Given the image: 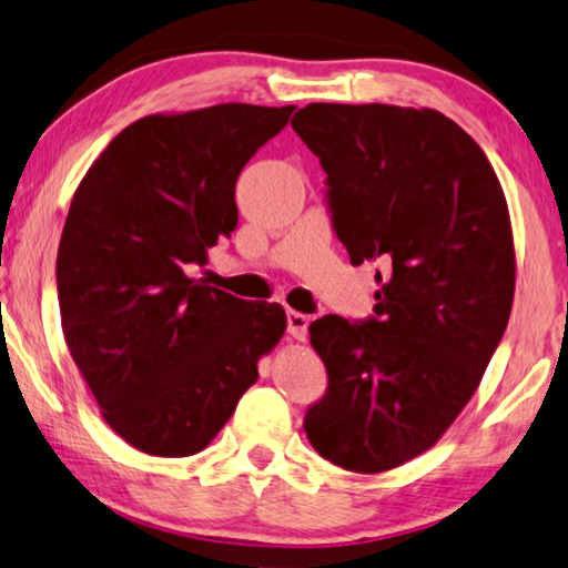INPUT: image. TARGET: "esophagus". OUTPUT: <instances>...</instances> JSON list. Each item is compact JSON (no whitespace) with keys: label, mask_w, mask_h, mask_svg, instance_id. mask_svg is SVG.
Masks as SVG:
<instances>
[{"label":"esophagus","mask_w":568,"mask_h":568,"mask_svg":"<svg viewBox=\"0 0 568 568\" xmlns=\"http://www.w3.org/2000/svg\"><path fill=\"white\" fill-rule=\"evenodd\" d=\"M308 323L311 318L305 316V313L287 311V333H291L295 341H305V336H308Z\"/></svg>","instance_id":"obj_1"}]
</instances>
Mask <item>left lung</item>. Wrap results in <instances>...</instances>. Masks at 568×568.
I'll return each mask as SVG.
<instances>
[{
	"mask_svg": "<svg viewBox=\"0 0 568 568\" xmlns=\"http://www.w3.org/2000/svg\"><path fill=\"white\" fill-rule=\"evenodd\" d=\"M291 125L326 171L351 263L386 265L376 318L311 323L328 392L305 435L344 470L384 473L445 435L500 344L516 291L508 202L478 143L432 108L311 103Z\"/></svg>",
	"mask_w": 568,
	"mask_h": 568,
	"instance_id": "obj_1",
	"label": "left lung"
}]
</instances>
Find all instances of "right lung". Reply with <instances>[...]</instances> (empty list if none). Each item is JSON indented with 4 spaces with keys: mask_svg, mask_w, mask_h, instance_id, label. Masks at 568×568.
Instances as JSON below:
<instances>
[{
    "mask_svg": "<svg viewBox=\"0 0 568 568\" xmlns=\"http://www.w3.org/2000/svg\"><path fill=\"white\" fill-rule=\"evenodd\" d=\"M293 111L143 115L75 189L58 250L62 333L108 427L141 453H202L283 338V305L240 301L186 265L237 227L240 171Z\"/></svg>",
    "mask_w": 568,
    "mask_h": 568,
    "instance_id": "right-lung-1",
    "label": "right lung"
}]
</instances>
